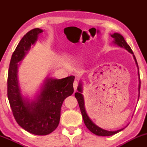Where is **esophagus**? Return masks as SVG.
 Wrapping results in <instances>:
<instances>
[{
  "label": "esophagus",
  "mask_w": 147,
  "mask_h": 147,
  "mask_svg": "<svg viewBox=\"0 0 147 147\" xmlns=\"http://www.w3.org/2000/svg\"><path fill=\"white\" fill-rule=\"evenodd\" d=\"M77 86H78V82H77V81L75 80L73 83V87H74V89H75V90H77Z\"/></svg>",
  "instance_id": "34e87169"
}]
</instances>
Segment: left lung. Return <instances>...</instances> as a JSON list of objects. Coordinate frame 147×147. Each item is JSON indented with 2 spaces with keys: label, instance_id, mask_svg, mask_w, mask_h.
I'll return each mask as SVG.
<instances>
[{
  "label": "left lung",
  "instance_id": "obj_1",
  "mask_svg": "<svg viewBox=\"0 0 147 147\" xmlns=\"http://www.w3.org/2000/svg\"><path fill=\"white\" fill-rule=\"evenodd\" d=\"M111 36L112 38H113V44L117 45L118 47H120V48L125 49L126 50H127L129 53H131V55H133V57L134 59L135 62H136V66L138 68V79H139V85H138V99H139L140 97V73H139V68H138V62L136 60V57H135L134 54L131 50V48H130V46L127 44L126 41L124 40V38L119 33H113L112 34H111ZM83 82H82V79L79 81V83L77 87V92H75V96L76 99H77V102L79 103V108H80L81 113H82V117H83V119L85 125L86 126L88 129L90 130V131L94 134L97 135V136H113V135L116 134V133H119V131H122L123 129L125 127L122 128V129L115 130V131H108V130H105L104 129H102L101 127H99L92 121V119L89 117V116L88 115L86 110L85 107V102H84V95H82V92H83Z\"/></svg>",
  "mask_w": 147,
  "mask_h": 147
}]
</instances>
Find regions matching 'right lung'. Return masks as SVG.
Instances as JSON below:
<instances>
[{"instance_id": "add662e5", "label": "right lung", "mask_w": 147, "mask_h": 147, "mask_svg": "<svg viewBox=\"0 0 147 147\" xmlns=\"http://www.w3.org/2000/svg\"><path fill=\"white\" fill-rule=\"evenodd\" d=\"M43 32L35 28L22 38L11 56L7 79V97L15 119L23 129L37 136L48 135L57 129L64 99L74 92L75 79L72 75L59 79L48 76L33 98L23 92L18 67Z\"/></svg>"}]
</instances>
